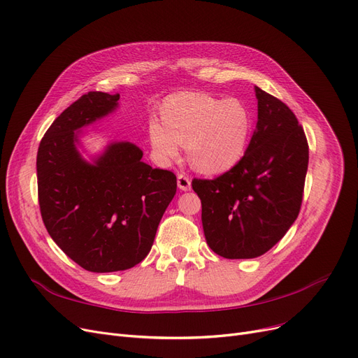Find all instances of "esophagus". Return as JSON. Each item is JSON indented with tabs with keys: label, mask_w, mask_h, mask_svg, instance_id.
Here are the masks:
<instances>
[{
	"label": "esophagus",
	"mask_w": 358,
	"mask_h": 358,
	"mask_svg": "<svg viewBox=\"0 0 358 358\" xmlns=\"http://www.w3.org/2000/svg\"><path fill=\"white\" fill-rule=\"evenodd\" d=\"M178 187L182 191H189L191 189V179H189V176L183 175V173H179L178 175Z\"/></svg>",
	"instance_id": "obj_1"
}]
</instances>
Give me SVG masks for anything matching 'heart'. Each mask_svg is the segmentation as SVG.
Segmentation results:
<instances>
[{"label":"heart","instance_id":"obj_1","mask_svg":"<svg viewBox=\"0 0 358 358\" xmlns=\"http://www.w3.org/2000/svg\"><path fill=\"white\" fill-rule=\"evenodd\" d=\"M148 132L151 145L162 160L176 159L180 144H187L194 169L203 173H222L244 155L251 116L236 98L183 94L164 107L163 120H150Z\"/></svg>","mask_w":358,"mask_h":358}]
</instances>
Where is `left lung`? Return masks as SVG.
Wrapping results in <instances>:
<instances>
[{"label": "left lung", "instance_id": "obj_1", "mask_svg": "<svg viewBox=\"0 0 358 358\" xmlns=\"http://www.w3.org/2000/svg\"><path fill=\"white\" fill-rule=\"evenodd\" d=\"M257 126L244 157L216 179H194L208 247L224 259H255L288 232L303 203L308 144L295 114L255 87Z\"/></svg>", "mask_w": 358, "mask_h": 358}]
</instances>
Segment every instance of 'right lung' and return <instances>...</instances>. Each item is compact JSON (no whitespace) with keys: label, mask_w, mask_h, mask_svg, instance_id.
Instances as JSON below:
<instances>
[{"label":"right lung","mask_w":358,"mask_h":358,"mask_svg":"<svg viewBox=\"0 0 358 358\" xmlns=\"http://www.w3.org/2000/svg\"><path fill=\"white\" fill-rule=\"evenodd\" d=\"M119 94L88 92L67 107L36 155L41 216L52 241L95 273L126 270L148 255L176 176L144 163L132 142H111L92 163L78 150L82 127L108 116Z\"/></svg>","instance_id":"right-lung-1"}]
</instances>
